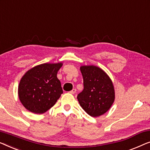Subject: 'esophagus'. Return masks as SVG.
<instances>
[{"label": "esophagus", "instance_id": "1", "mask_svg": "<svg viewBox=\"0 0 150 150\" xmlns=\"http://www.w3.org/2000/svg\"><path fill=\"white\" fill-rule=\"evenodd\" d=\"M75 92H76V89H75V88H73L72 90H71V91L69 92V93H71V94H74Z\"/></svg>", "mask_w": 150, "mask_h": 150}]
</instances>
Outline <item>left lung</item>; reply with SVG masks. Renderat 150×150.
I'll return each instance as SVG.
<instances>
[{
	"mask_svg": "<svg viewBox=\"0 0 150 150\" xmlns=\"http://www.w3.org/2000/svg\"><path fill=\"white\" fill-rule=\"evenodd\" d=\"M80 70L83 79V90L78 94V101L90 116H100L109 110L114 101L112 81L97 67L83 66Z\"/></svg>",
	"mask_w": 150,
	"mask_h": 150,
	"instance_id": "obj_1",
	"label": "left lung"
}]
</instances>
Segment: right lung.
Here are the masks:
<instances>
[{"label":"right lung","instance_id":"obj_1","mask_svg":"<svg viewBox=\"0 0 150 150\" xmlns=\"http://www.w3.org/2000/svg\"><path fill=\"white\" fill-rule=\"evenodd\" d=\"M62 63L38 65L25 73L18 87L19 98L30 112L41 114L54 106L63 93L57 73Z\"/></svg>","mask_w":150,"mask_h":150}]
</instances>
